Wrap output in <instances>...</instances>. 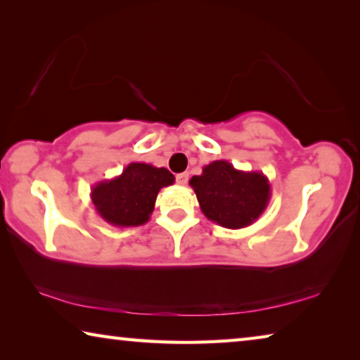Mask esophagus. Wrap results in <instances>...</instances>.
I'll return each instance as SVG.
<instances>
[{
  "instance_id": "obj_1",
  "label": "esophagus",
  "mask_w": 360,
  "mask_h": 360,
  "mask_svg": "<svg viewBox=\"0 0 360 360\" xmlns=\"http://www.w3.org/2000/svg\"><path fill=\"white\" fill-rule=\"evenodd\" d=\"M187 181H189V174H187V173L176 174V182H178L179 186H186Z\"/></svg>"
}]
</instances>
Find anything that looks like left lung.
I'll use <instances>...</instances> for the list:
<instances>
[{
    "label": "left lung",
    "instance_id": "8db88e82",
    "mask_svg": "<svg viewBox=\"0 0 360 360\" xmlns=\"http://www.w3.org/2000/svg\"><path fill=\"white\" fill-rule=\"evenodd\" d=\"M210 221L227 229H243L264 213L271 200V184L261 171L233 168L227 160H214L200 176L189 181Z\"/></svg>",
    "mask_w": 360,
    "mask_h": 360
}]
</instances>
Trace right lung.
<instances>
[{"instance_id": "add662e5", "label": "right lung", "mask_w": 360, "mask_h": 360, "mask_svg": "<svg viewBox=\"0 0 360 360\" xmlns=\"http://www.w3.org/2000/svg\"><path fill=\"white\" fill-rule=\"evenodd\" d=\"M173 182L174 176L167 168L134 162L115 178L96 182L91 189V202L108 224L142 226L150 219L160 189Z\"/></svg>"}]
</instances>
